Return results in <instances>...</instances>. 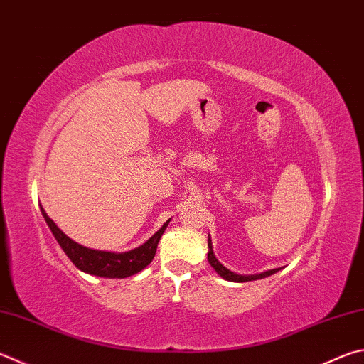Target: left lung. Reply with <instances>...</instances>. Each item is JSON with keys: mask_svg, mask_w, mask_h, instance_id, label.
<instances>
[{"mask_svg": "<svg viewBox=\"0 0 364 364\" xmlns=\"http://www.w3.org/2000/svg\"><path fill=\"white\" fill-rule=\"evenodd\" d=\"M208 262L210 266L213 267L218 274H220L224 280H229V282H237V283H243V282H251V280H257V279H264V277H269L275 274L279 269H272V270H267V272H262V274H257V275H239L235 272H230L229 269H226L223 266V264L216 259L215 255H213V248H211V240L208 237Z\"/></svg>", "mask_w": 364, "mask_h": 364, "instance_id": "8db88e82", "label": "left lung"}]
</instances>
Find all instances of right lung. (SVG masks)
Segmentation results:
<instances>
[{
    "mask_svg": "<svg viewBox=\"0 0 364 364\" xmlns=\"http://www.w3.org/2000/svg\"><path fill=\"white\" fill-rule=\"evenodd\" d=\"M41 213L44 216L46 223L50 228L52 234H54L58 245L62 247L65 255L70 257V261L75 266L82 270L85 274L105 277V279H125L134 274H138L143 270L148 264L154 259L157 243H159L164 230L167 229V221L164 226L157 230V232L151 237V239L143 243L141 247L135 250L125 251V253H111V251H100V250H92L87 247H82L71 240L68 235H65L60 229L55 226V223L46 215V211L41 207Z\"/></svg>",
    "mask_w": 364,
    "mask_h": 364,
    "instance_id": "obj_1",
    "label": "right lung"
}]
</instances>
